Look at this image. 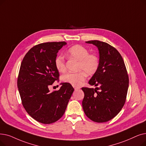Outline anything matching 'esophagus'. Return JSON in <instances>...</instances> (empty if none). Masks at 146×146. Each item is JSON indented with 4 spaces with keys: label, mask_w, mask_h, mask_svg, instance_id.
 Returning a JSON list of instances; mask_svg holds the SVG:
<instances>
[{
    "label": "esophagus",
    "mask_w": 146,
    "mask_h": 146,
    "mask_svg": "<svg viewBox=\"0 0 146 146\" xmlns=\"http://www.w3.org/2000/svg\"><path fill=\"white\" fill-rule=\"evenodd\" d=\"M74 90L75 91H77V90H79V88H78V87H74Z\"/></svg>",
    "instance_id": "1"
}]
</instances>
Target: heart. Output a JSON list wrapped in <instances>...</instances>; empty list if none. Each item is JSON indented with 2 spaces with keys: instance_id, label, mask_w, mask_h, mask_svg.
I'll return each mask as SVG.
<instances>
[{
  "instance_id": "b5f03b06",
  "label": "heart",
  "mask_w": 146,
  "mask_h": 146,
  "mask_svg": "<svg viewBox=\"0 0 146 146\" xmlns=\"http://www.w3.org/2000/svg\"><path fill=\"white\" fill-rule=\"evenodd\" d=\"M70 57L79 61L77 73H67L63 76L64 82L74 86H80L86 78V74L92 75L96 73L99 67V60L94 54H90L88 50L84 46L76 45L67 50ZM55 66L60 72L66 70V63L64 56L58 55L55 59Z\"/></svg>"
}]
</instances>
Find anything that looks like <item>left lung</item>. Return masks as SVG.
<instances>
[{
  "mask_svg": "<svg viewBox=\"0 0 146 146\" xmlns=\"http://www.w3.org/2000/svg\"><path fill=\"white\" fill-rule=\"evenodd\" d=\"M99 52L98 70L89 84L99 88H82L84 92L82 107L92 121L102 123L115 117L125 104L129 86L127 71L121 55L106 42L90 40ZM99 89L100 92H97Z\"/></svg>",
  "mask_w": 146,
  "mask_h": 146,
  "instance_id": "obj_1",
  "label": "left lung"
}]
</instances>
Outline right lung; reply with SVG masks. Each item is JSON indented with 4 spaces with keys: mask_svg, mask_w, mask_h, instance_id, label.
Segmentation results:
<instances>
[{
    "mask_svg": "<svg viewBox=\"0 0 146 146\" xmlns=\"http://www.w3.org/2000/svg\"><path fill=\"white\" fill-rule=\"evenodd\" d=\"M66 44L40 43L31 48L21 62L17 86L22 104L29 115L42 123L50 124L60 119L74 91L68 83H61L58 91L49 90L58 79L54 61L58 50Z\"/></svg>",
    "mask_w": 146,
    "mask_h": 146,
    "instance_id": "right-lung-1",
    "label": "right lung"
}]
</instances>
